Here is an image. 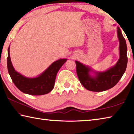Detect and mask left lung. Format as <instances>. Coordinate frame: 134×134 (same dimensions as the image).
Listing matches in <instances>:
<instances>
[{
	"instance_id": "obj_1",
	"label": "left lung",
	"mask_w": 134,
	"mask_h": 134,
	"mask_svg": "<svg viewBox=\"0 0 134 134\" xmlns=\"http://www.w3.org/2000/svg\"><path fill=\"white\" fill-rule=\"evenodd\" d=\"M117 35L120 43V59L115 65L105 71H96L87 65L75 61L76 71L81 84L91 91L100 92L113 88L124 74L127 65V46L120 27H117ZM94 73L91 75V72Z\"/></svg>"
}]
</instances>
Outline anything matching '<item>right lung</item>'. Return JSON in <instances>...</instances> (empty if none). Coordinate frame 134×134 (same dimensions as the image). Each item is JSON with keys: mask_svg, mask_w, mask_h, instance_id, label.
<instances>
[{"mask_svg": "<svg viewBox=\"0 0 134 134\" xmlns=\"http://www.w3.org/2000/svg\"><path fill=\"white\" fill-rule=\"evenodd\" d=\"M10 46L8 50L7 65L9 74L13 83L19 90L32 96L48 94L54 87L55 77L67 59H59L53 62L44 71L35 78L25 77L14 70L10 57Z\"/></svg>", "mask_w": 134, "mask_h": 134, "instance_id": "right-lung-1", "label": "right lung"}]
</instances>
